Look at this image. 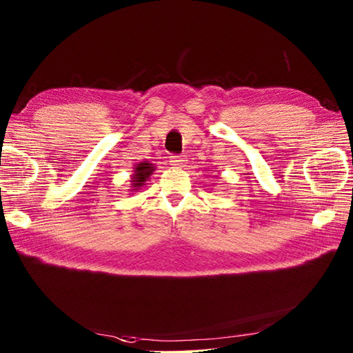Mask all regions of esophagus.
<instances>
[{"label": "esophagus", "mask_w": 353, "mask_h": 353, "mask_svg": "<svg viewBox=\"0 0 353 353\" xmlns=\"http://www.w3.org/2000/svg\"><path fill=\"white\" fill-rule=\"evenodd\" d=\"M170 159H171L170 162L174 165V167H177V168H182L183 165H185V162H186V159H185L183 156H171Z\"/></svg>", "instance_id": "esophagus-1"}]
</instances>
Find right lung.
Returning <instances> with one entry per match:
<instances>
[{
  "mask_svg": "<svg viewBox=\"0 0 353 353\" xmlns=\"http://www.w3.org/2000/svg\"><path fill=\"white\" fill-rule=\"evenodd\" d=\"M154 170H156V167L150 162H139V163L134 165L133 174H132V179H130L132 191H138L141 186H144L145 182L150 179V176L153 174Z\"/></svg>",
  "mask_w": 353,
  "mask_h": 353,
  "instance_id": "obj_1",
  "label": "right lung"
}]
</instances>
